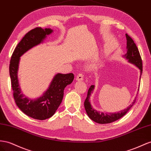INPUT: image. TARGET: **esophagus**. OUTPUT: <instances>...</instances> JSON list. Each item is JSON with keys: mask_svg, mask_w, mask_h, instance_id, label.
I'll list each match as a JSON object with an SVG mask.
<instances>
[{"mask_svg": "<svg viewBox=\"0 0 151 151\" xmlns=\"http://www.w3.org/2000/svg\"><path fill=\"white\" fill-rule=\"evenodd\" d=\"M84 79V75L83 74H79L77 75V77H76V80L78 81H83Z\"/></svg>", "mask_w": 151, "mask_h": 151, "instance_id": "1", "label": "esophagus"}]
</instances>
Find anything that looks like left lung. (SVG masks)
I'll list each match as a JSON object with an SVG mask.
<instances>
[{
  "instance_id": "left-lung-1",
  "label": "left lung",
  "mask_w": 151,
  "mask_h": 151,
  "mask_svg": "<svg viewBox=\"0 0 151 151\" xmlns=\"http://www.w3.org/2000/svg\"><path fill=\"white\" fill-rule=\"evenodd\" d=\"M126 49H127V52L123 56L124 58L128 60L129 63H131L133 65H136L140 70V77L142 74V61L141 56L140 55L139 51H138V48L136 46L135 43L134 42L133 40L128 35L126 34ZM95 86L91 85L90 88H89L88 91L87 97L84 101V108L86 111L89 117L90 118L91 120L93 121L96 122L97 123L99 124H107L112 123L114 121H116V120H118L120 118H121L123 116H124L126 113L128 112L129 110L132 107V106L134 105L136 101L137 96L135 98V99L133 100V102L132 104H130L128 107L117 112H114V113H104V112H100L96 111L95 109L92 107L91 105L90 101V96L91 93H93V90H94ZM138 91H139V88H138ZM138 94V93H137Z\"/></svg>"
}]
</instances>
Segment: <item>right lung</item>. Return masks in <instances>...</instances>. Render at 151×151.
Wrapping results in <instances>:
<instances>
[{"label":"right lung","instance_id":"right-lung-1","mask_svg":"<svg viewBox=\"0 0 151 151\" xmlns=\"http://www.w3.org/2000/svg\"><path fill=\"white\" fill-rule=\"evenodd\" d=\"M53 32L51 28H35L28 32L15 48L9 65V74L15 102L26 115L35 119L44 120L54 115L62 103L64 89L72 83L74 76L72 73L56 74L42 95L30 99L22 93L18 78L19 63L21 57L31 48L42 43L47 35Z\"/></svg>","mask_w":151,"mask_h":151}]
</instances>
